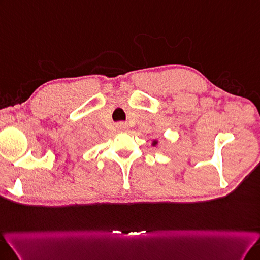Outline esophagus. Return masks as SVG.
Returning a JSON list of instances; mask_svg holds the SVG:
<instances>
[{
	"mask_svg": "<svg viewBox=\"0 0 260 260\" xmlns=\"http://www.w3.org/2000/svg\"><path fill=\"white\" fill-rule=\"evenodd\" d=\"M116 126H117V129L118 130H121V131H125V130H128V124H126L125 122H119V123H117L116 124Z\"/></svg>",
	"mask_w": 260,
	"mask_h": 260,
	"instance_id": "1",
	"label": "esophagus"
}]
</instances>
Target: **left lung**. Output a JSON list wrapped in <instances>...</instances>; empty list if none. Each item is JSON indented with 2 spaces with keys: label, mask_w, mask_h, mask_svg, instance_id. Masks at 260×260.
I'll use <instances>...</instances> for the list:
<instances>
[{
  "label": "left lung",
  "mask_w": 260,
  "mask_h": 260,
  "mask_svg": "<svg viewBox=\"0 0 260 260\" xmlns=\"http://www.w3.org/2000/svg\"><path fill=\"white\" fill-rule=\"evenodd\" d=\"M157 142H159V141H157L156 139H153V140H152V143H151V145H152V147H155V145L157 144Z\"/></svg>",
  "instance_id": "left-lung-1"
}]
</instances>
